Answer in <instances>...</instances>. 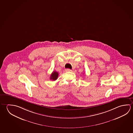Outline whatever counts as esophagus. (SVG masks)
Segmentation results:
<instances>
[{
	"label": "esophagus",
	"instance_id": "34e87169",
	"mask_svg": "<svg viewBox=\"0 0 133 133\" xmlns=\"http://www.w3.org/2000/svg\"><path fill=\"white\" fill-rule=\"evenodd\" d=\"M65 71H66V72H71V71H72V70L69 69H65Z\"/></svg>",
	"mask_w": 133,
	"mask_h": 133
}]
</instances>
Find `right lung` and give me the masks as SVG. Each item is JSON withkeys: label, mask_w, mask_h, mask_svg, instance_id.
<instances>
[{"label": "right lung", "mask_w": 133, "mask_h": 133, "mask_svg": "<svg viewBox=\"0 0 133 133\" xmlns=\"http://www.w3.org/2000/svg\"><path fill=\"white\" fill-rule=\"evenodd\" d=\"M58 77V72H56V71H54L50 75V79L53 80V81H55V80H56V79H57Z\"/></svg>", "instance_id": "add662e5"}]
</instances>
